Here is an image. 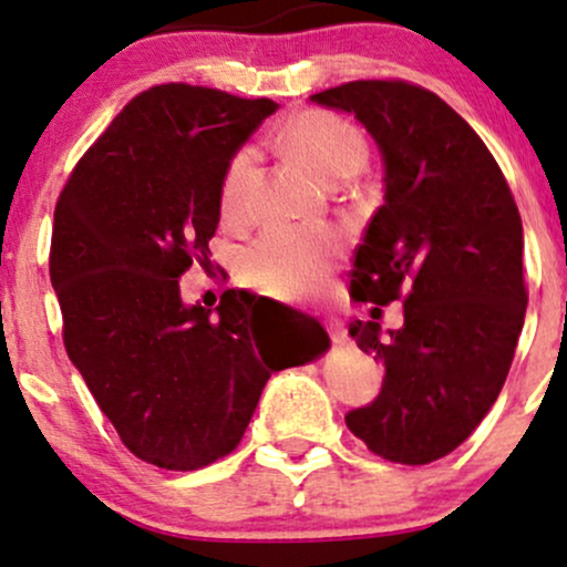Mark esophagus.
Returning <instances> with one entry per match:
<instances>
[{"label":"esophagus","instance_id":"obj_1","mask_svg":"<svg viewBox=\"0 0 567 567\" xmlns=\"http://www.w3.org/2000/svg\"><path fill=\"white\" fill-rule=\"evenodd\" d=\"M323 327H327V332H329V340L337 342V346H342V342L348 340V334H346V327H342V323L337 321V318H327V321H323Z\"/></svg>","mask_w":567,"mask_h":567}]
</instances>
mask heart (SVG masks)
Instances as JSON below:
<instances>
[{
	"instance_id": "heart-1",
	"label": "heart",
	"mask_w": 567,
	"mask_h": 567,
	"mask_svg": "<svg viewBox=\"0 0 567 567\" xmlns=\"http://www.w3.org/2000/svg\"><path fill=\"white\" fill-rule=\"evenodd\" d=\"M286 152L310 168L321 182L337 184L353 179L367 168L369 142L351 120L327 110H305L281 131ZM257 152L240 146L227 157L219 179V216L225 225L238 227L249 219L251 182ZM334 240L323 233L272 230L254 240L240 262V276L251 289L278 300L310 297L327 284L334 262Z\"/></svg>"
}]
</instances>
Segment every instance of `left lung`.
Masks as SVG:
<instances>
[{
    "label": "left lung",
    "instance_id": "8db88e82",
    "mask_svg": "<svg viewBox=\"0 0 567 567\" xmlns=\"http://www.w3.org/2000/svg\"><path fill=\"white\" fill-rule=\"evenodd\" d=\"M310 101L353 112L385 161V203L355 249L351 295L404 300V327L348 332L385 367L383 388L346 415L369 453L425 466L482 423L525 323L523 219L504 171L447 101L406 80H355Z\"/></svg>",
    "mask_w": 567,
    "mask_h": 567
}]
</instances>
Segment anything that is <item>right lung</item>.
Here are the masks:
<instances>
[{"mask_svg":"<svg viewBox=\"0 0 567 567\" xmlns=\"http://www.w3.org/2000/svg\"><path fill=\"white\" fill-rule=\"evenodd\" d=\"M278 110L216 87L168 82L138 93L63 184L50 281L63 346L133 455L195 472L244 439L272 372L327 351L318 323L281 351L251 329V300L182 302L179 278L208 267L227 157Z\"/></svg>","mask_w":567,"mask_h":567,"instance_id":"right-lung-1","label":"right lung"}]
</instances>
